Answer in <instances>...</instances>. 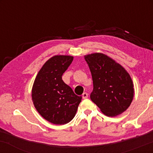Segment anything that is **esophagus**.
Listing matches in <instances>:
<instances>
[{"label": "esophagus", "instance_id": "esophagus-1", "mask_svg": "<svg viewBox=\"0 0 153 153\" xmlns=\"http://www.w3.org/2000/svg\"><path fill=\"white\" fill-rule=\"evenodd\" d=\"M88 94H87V93H83V94H82V99H87L88 98Z\"/></svg>", "mask_w": 153, "mask_h": 153}]
</instances>
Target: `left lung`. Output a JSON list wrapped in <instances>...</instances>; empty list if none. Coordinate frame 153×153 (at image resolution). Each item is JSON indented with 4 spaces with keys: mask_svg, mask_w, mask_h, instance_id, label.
Segmentation results:
<instances>
[{
    "mask_svg": "<svg viewBox=\"0 0 153 153\" xmlns=\"http://www.w3.org/2000/svg\"><path fill=\"white\" fill-rule=\"evenodd\" d=\"M92 75L94 89L91 99L108 117L120 114L130 106L134 85L129 73L101 53L85 56Z\"/></svg>",
    "mask_w": 153,
    "mask_h": 153,
    "instance_id": "obj_1",
    "label": "left lung"
}]
</instances>
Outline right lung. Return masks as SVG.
<instances>
[{"label": "right lung", "mask_w": 153, "mask_h": 153, "mask_svg": "<svg viewBox=\"0 0 153 153\" xmlns=\"http://www.w3.org/2000/svg\"><path fill=\"white\" fill-rule=\"evenodd\" d=\"M73 60L71 56H54L45 63L34 80L31 96L35 108L52 124L71 122L81 101V96L75 95L62 79Z\"/></svg>", "instance_id": "obj_1"}]
</instances>
